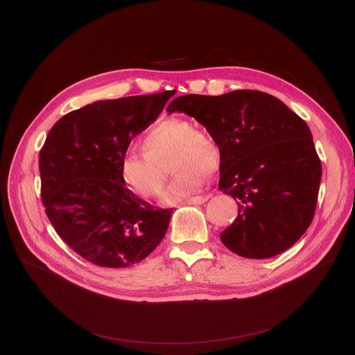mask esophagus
<instances>
[{
	"label": "esophagus",
	"mask_w": 355,
	"mask_h": 355,
	"mask_svg": "<svg viewBox=\"0 0 355 355\" xmlns=\"http://www.w3.org/2000/svg\"><path fill=\"white\" fill-rule=\"evenodd\" d=\"M209 198H210L209 194H206V196H197V197L189 198L185 202H187V204H196V206H197V204H204Z\"/></svg>",
	"instance_id": "esophagus-1"
}]
</instances>
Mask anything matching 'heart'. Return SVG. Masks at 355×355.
Masks as SVG:
<instances>
[{"label":"heart","mask_w":355,"mask_h":355,"mask_svg":"<svg viewBox=\"0 0 355 355\" xmlns=\"http://www.w3.org/2000/svg\"><path fill=\"white\" fill-rule=\"evenodd\" d=\"M144 151L130 149L121 159V180L126 187L144 198L158 197L171 161L175 174L164 200L180 202L198 193L202 175H213L220 165V149L206 130L185 118L171 116L148 130L142 141Z\"/></svg>","instance_id":"1"}]
</instances>
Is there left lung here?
I'll return each instance as SVG.
<instances>
[{
	"label": "left lung",
	"instance_id": "obj_1",
	"mask_svg": "<svg viewBox=\"0 0 355 355\" xmlns=\"http://www.w3.org/2000/svg\"><path fill=\"white\" fill-rule=\"evenodd\" d=\"M166 112L194 118L218 145V189L239 206L223 245L248 259L293 246L313 218L322 175L305 121L259 90L178 96Z\"/></svg>",
	"mask_w": 355,
	"mask_h": 355
}]
</instances>
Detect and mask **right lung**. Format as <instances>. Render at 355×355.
Returning a JSON list of instances; mask_svg holds the SVG:
<instances>
[{
    "label": "right lung",
    "mask_w": 355,
    "mask_h": 355,
    "mask_svg": "<svg viewBox=\"0 0 355 355\" xmlns=\"http://www.w3.org/2000/svg\"><path fill=\"white\" fill-rule=\"evenodd\" d=\"M174 90L98 101L55 122L40 151L42 198L54 230L89 262L132 266L161 243L173 209L155 210L121 180L128 146Z\"/></svg>",
    "instance_id": "1"
}]
</instances>
